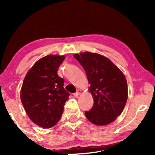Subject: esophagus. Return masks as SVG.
<instances>
[{"label": "esophagus", "mask_w": 155, "mask_h": 155, "mask_svg": "<svg viewBox=\"0 0 155 155\" xmlns=\"http://www.w3.org/2000/svg\"><path fill=\"white\" fill-rule=\"evenodd\" d=\"M80 93H81V90H78L77 92H75V93H74V94H73L74 97H78V95H79V94H80Z\"/></svg>", "instance_id": "1"}]
</instances>
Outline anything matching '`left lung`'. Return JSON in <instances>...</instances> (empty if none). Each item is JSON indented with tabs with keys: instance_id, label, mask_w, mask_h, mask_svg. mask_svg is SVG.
Segmentation results:
<instances>
[{
	"instance_id": "1",
	"label": "left lung",
	"mask_w": 155,
	"mask_h": 155,
	"mask_svg": "<svg viewBox=\"0 0 155 155\" xmlns=\"http://www.w3.org/2000/svg\"><path fill=\"white\" fill-rule=\"evenodd\" d=\"M90 84L94 104L84 111L87 118L97 126L113 122L121 114L128 99V84L121 71L109 58L94 53L75 54Z\"/></svg>"
}]
</instances>
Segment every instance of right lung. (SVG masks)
Here are the masks:
<instances>
[{"mask_svg": "<svg viewBox=\"0 0 155 155\" xmlns=\"http://www.w3.org/2000/svg\"><path fill=\"white\" fill-rule=\"evenodd\" d=\"M65 57L48 55L39 59L25 76L20 98L27 115L40 127L49 128L59 121L70 94L57 74Z\"/></svg>", "mask_w": 155, "mask_h": 155, "instance_id": "add662e5", "label": "right lung"}]
</instances>
